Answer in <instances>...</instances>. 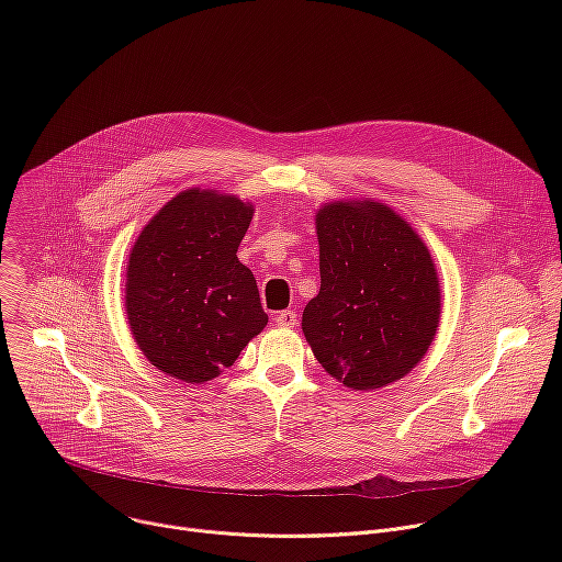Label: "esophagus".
I'll return each instance as SVG.
<instances>
[{
  "mask_svg": "<svg viewBox=\"0 0 562 562\" xmlns=\"http://www.w3.org/2000/svg\"><path fill=\"white\" fill-rule=\"evenodd\" d=\"M276 319H278L280 327H286V329H289V327H295V325H297V313H295L293 308H284V311L278 313Z\"/></svg>",
  "mask_w": 562,
  "mask_h": 562,
  "instance_id": "1",
  "label": "esophagus"
}]
</instances>
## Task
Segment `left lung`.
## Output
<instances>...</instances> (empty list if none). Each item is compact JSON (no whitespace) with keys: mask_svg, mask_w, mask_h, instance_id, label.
<instances>
[{"mask_svg":"<svg viewBox=\"0 0 562 562\" xmlns=\"http://www.w3.org/2000/svg\"><path fill=\"white\" fill-rule=\"evenodd\" d=\"M315 226L319 293L302 311L315 360L356 391L407 375L440 319L438 276L425 243L378 202L327 204Z\"/></svg>","mask_w":562,"mask_h":562,"instance_id":"left-lung-1","label":"left lung"}]
</instances>
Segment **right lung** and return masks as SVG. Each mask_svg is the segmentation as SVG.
Here are the masks:
<instances>
[{
    "instance_id": "add662e5",
    "label": "right lung",
    "mask_w": 562,
    "mask_h": 562,
    "mask_svg": "<svg viewBox=\"0 0 562 562\" xmlns=\"http://www.w3.org/2000/svg\"><path fill=\"white\" fill-rule=\"evenodd\" d=\"M254 209L191 189L142 231L126 269V315L153 367L198 384L231 367L269 315L237 247Z\"/></svg>"
}]
</instances>
